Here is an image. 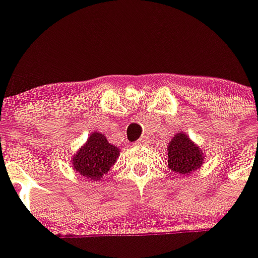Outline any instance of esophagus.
Instances as JSON below:
<instances>
[{
	"instance_id": "obj_1",
	"label": "esophagus",
	"mask_w": 258,
	"mask_h": 258,
	"mask_svg": "<svg viewBox=\"0 0 258 258\" xmlns=\"http://www.w3.org/2000/svg\"><path fill=\"white\" fill-rule=\"evenodd\" d=\"M145 144H146V139H140V140H137L136 142H135V145H136V146H142Z\"/></svg>"
}]
</instances>
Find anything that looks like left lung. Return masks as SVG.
<instances>
[{"label": "left lung", "mask_w": 258, "mask_h": 258, "mask_svg": "<svg viewBox=\"0 0 258 258\" xmlns=\"http://www.w3.org/2000/svg\"><path fill=\"white\" fill-rule=\"evenodd\" d=\"M168 167L175 173L187 175L196 168L201 167L204 162L202 151L184 134H177L168 144Z\"/></svg>", "instance_id": "left-lung-1"}]
</instances>
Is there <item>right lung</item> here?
<instances>
[{
	"label": "right lung",
	"mask_w": 258,
	"mask_h": 258,
	"mask_svg": "<svg viewBox=\"0 0 258 258\" xmlns=\"http://www.w3.org/2000/svg\"><path fill=\"white\" fill-rule=\"evenodd\" d=\"M118 148L108 144L102 134H92L76 156L72 158L74 167L86 178L97 181L110 171L118 157Z\"/></svg>",
	"instance_id": "right-lung-1"
}]
</instances>
